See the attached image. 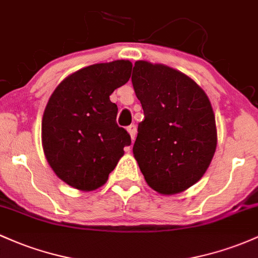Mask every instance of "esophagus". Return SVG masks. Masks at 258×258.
<instances>
[{"label": "esophagus", "instance_id": "34e87169", "mask_svg": "<svg viewBox=\"0 0 258 258\" xmlns=\"http://www.w3.org/2000/svg\"><path fill=\"white\" fill-rule=\"evenodd\" d=\"M136 131H137V128H136L135 124H131V126L127 127V132H128L130 136H131V140H132V141H135Z\"/></svg>", "mask_w": 258, "mask_h": 258}]
</instances>
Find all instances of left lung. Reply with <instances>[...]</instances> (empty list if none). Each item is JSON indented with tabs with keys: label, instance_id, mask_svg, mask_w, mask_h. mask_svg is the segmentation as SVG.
Instances as JSON below:
<instances>
[{
	"label": "left lung",
	"instance_id": "left-lung-1",
	"mask_svg": "<svg viewBox=\"0 0 258 258\" xmlns=\"http://www.w3.org/2000/svg\"><path fill=\"white\" fill-rule=\"evenodd\" d=\"M132 84L144 112L136 160L154 191L180 194L203 176L216 152L211 101L194 79L165 64L136 61Z\"/></svg>",
	"mask_w": 258,
	"mask_h": 258
}]
</instances>
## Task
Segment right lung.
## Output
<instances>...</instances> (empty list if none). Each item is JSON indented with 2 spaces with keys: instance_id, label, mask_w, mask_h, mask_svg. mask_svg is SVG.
<instances>
[{
  "instance_id": "right-lung-1",
  "label": "right lung",
  "mask_w": 258,
  "mask_h": 258,
  "mask_svg": "<svg viewBox=\"0 0 258 258\" xmlns=\"http://www.w3.org/2000/svg\"><path fill=\"white\" fill-rule=\"evenodd\" d=\"M131 71L128 60L92 64L64 78L51 94L42 115V148L67 185L81 191L103 186L131 144L116 123L117 105L110 101Z\"/></svg>"
}]
</instances>
